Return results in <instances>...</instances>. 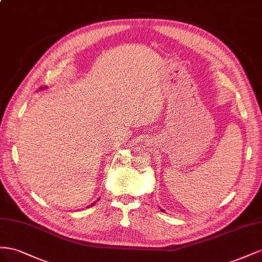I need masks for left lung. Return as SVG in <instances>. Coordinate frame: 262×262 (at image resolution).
Listing matches in <instances>:
<instances>
[{
  "instance_id": "obj_1",
  "label": "left lung",
  "mask_w": 262,
  "mask_h": 262,
  "mask_svg": "<svg viewBox=\"0 0 262 262\" xmlns=\"http://www.w3.org/2000/svg\"><path fill=\"white\" fill-rule=\"evenodd\" d=\"M161 211H162V210H161ZM162 212H163V211H162Z\"/></svg>"
}]
</instances>
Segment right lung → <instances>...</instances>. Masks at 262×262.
Masks as SVG:
<instances>
[{
	"instance_id": "obj_1",
	"label": "right lung",
	"mask_w": 262,
	"mask_h": 262,
	"mask_svg": "<svg viewBox=\"0 0 262 262\" xmlns=\"http://www.w3.org/2000/svg\"><path fill=\"white\" fill-rule=\"evenodd\" d=\"M94 203H95V202H94ZM94 203H93V204H91V205H90V206H92V205H94Z\"/></svg>"
}]
</instances>
